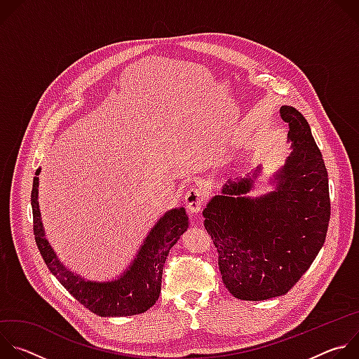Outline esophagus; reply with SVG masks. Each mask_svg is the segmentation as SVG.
<instances>
[{
  "instance_id": "1",
  "label": "esophagus",
  "mask_w": 359,
  "mask_h": 359,
  "mask_svg": "<svg viewBox=\"0 0 359 359\" xmlns=\"http://www.w3.org/2000/svg\"><path fill=\"white\" fill-rule=\"evenodd\" d=\"M204 198H206V191H204V189L200 186H191L184 194V203L189 213H198L204 204Z\"/></svg>"
}]
</instances>
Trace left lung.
Returning <instances> with one entry per match:
<instances>
[{
	"mask_svg": "<svg viewBox=\"0 0 359 359\" xmlns=\"http://www.w3.org/2000/svg\"><path fill=\"white\" fill-rule=\"evenodd\" d=\"M280 114L290 126L292 151L274 176L277 189L250 198L243 194L251 190V177L229 180L223 196H215L203 212L222 280L244 301L288 292L313 264L330 224L328 173L310 125L292 107H281Z\"/></svg>",
	"mask_w": 359,
	"mask_h": 359,
	"instance_id": "1",
	"label": "left lung"
}]
</instances>
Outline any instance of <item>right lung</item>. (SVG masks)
Returning <instances> with one entry per match:
<instances>
[{
	"mask_svg": "<svg viewBox=\"0 0 359 359\" xmlns=\"http://www.w3.org/2000/svg\"><path fill=\"white\" fill-rule=\"evenodd\" d=\"M35 172L31 206L34 216V236L46 267L82 305L100 317H128L142 314L155 304L161 294L163 266L169 250L189 227L183 208L168 212L146 237L133 264L123 276L111 283L85 281L65 269L50 248L41 223L38 208V175Z\"/></svg>",
	"mask_w": 359,
	"mask_h": 359,
	"instance_id": "right-lung-1",
	"label": "right lung"
}]
</instances>
